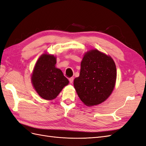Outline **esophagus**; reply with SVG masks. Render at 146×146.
I'll use <instances>...</instances> for the list:
<instances>
[{"label":"esophagus","mask_w":146,"mask_h":146,"mask_svg":"<svg viewBox=\"0 0 146 146\" xmlns=\"http://www.w3.org/2000/svg\"><path fill=\"white\" fill-rule=\"evenodd\" d=\"M69 82H70V83H72L73 81H74V78H73V77L69 78Z\"/></svg>","instance_id":"esophagus-1"}]
</instances>
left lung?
I'll list each match as a JSON object with an SVG mask.
<instances>
[{"mask_svg": "<svg viewBox=\"0 0 146 146\" xmlns=\"http://www.w3.org/2000/svg\"><path fill=\"white\" fill-rule=\"evenodd\" d=\"M80 76L74 80L79 98L88 107L99 105L111 94L116 85V66L110 55L97 49L86 52Z\"/></svg>", "mask_w": 146, "mask_h": 146, "instance_id": "8db88e82", "label": "left lung"}]
</instances>
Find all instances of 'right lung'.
I'll return each instance as SVG.
<instances>
[{
	"mask_svg": "<svg viewBox=\"0 0 146 146\" xmlns=\"http://www.w3.org/2000/svg\"><path fill=\"white\" fill-rule=\"evenodd\" d=\"M56 56L47 53L43 54L37 60L31 76L34 89L45 100L55 99L69 82L62 71L56 68Z\"/></svg>",
	"mask_w": 146,
	"mask_h": 146,
	"instance_id": "obj_1",
	"label": "right lung"
}]
</instances>
